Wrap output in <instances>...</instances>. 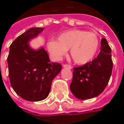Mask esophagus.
Segmentation results:
<instances>
[{
    "instance_id": "34e87169",
    "label": "esophagus",
    "mask_w": 124,
    "mask_h": 124,
    "mask_svg": "<svg viewBox=\"0 0 124 124\" xmlns=\"http://www.w3.org/2000/svg\"><path fill=\"white\" fill-rule=\"evenodd\" d=\"M63 67L64 68H68V69H72V67L69 64H64L63 65Z\"/></svg>"
}]
</instances>
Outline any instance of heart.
<instances>
[{"label": "heart", "mask_w": 124, "mask_h": 124, "mask_svg": "<svg viewBox=\"0 0 124 124\" xmlns=\"http://www.w3.org/2000/svg\"><path fill=\"white\" fill-rule=\"evenodd\" d=\"M100 41L95 33L81 30H71L64 32L58 37V40L48 42V48L55 59H60L70 48L73 60L79 64L91 61L96 56Z\"/></svg>", "instance_id": "obj_1"}]
</instances>
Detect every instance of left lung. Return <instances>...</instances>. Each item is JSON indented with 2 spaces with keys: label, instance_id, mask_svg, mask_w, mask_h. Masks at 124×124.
I'll use <instances>...</instances> for the list:
<instances>
[{
  "label": "left lung",
  "instance_id": "left-lung-1",
  "mask_svg": "<svg viewBox=\"0 0 124 124\" xmlns=\"http://www.w3.org/2000/svg\"><path fill=\"white\" fill-rule=\"evenodd\" d=\"M112 49L106 38L101 40V51L96 58L82 66L74 68L70 88L80 100L96 97L109 82L113 68Z\"/></svg>",
  "mask_w": 124,
  "mask_h": 124
}]
</instances>
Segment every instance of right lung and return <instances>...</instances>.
I'll list each match as a JSON object with an SVG mask.
<instances>
[{"instance_id": "obj_1", "label": "right lung", "mask_w": 124, "mask_h": 124, "mask_svg": "<svg viewBox=\"0 0 124 124\" xmlns=\"http://www.w3.org/2000/svg\"><path fill=\"white\" fill-rule=\"evenodd\" d=\"M44 28H32L19 36L10 46L7 62L10 82L18 95L26 100L40 101L48 96L51 84L62 65L50 62L43 48L34 50L28 41Z\"/></svg>"}]
</instances>
